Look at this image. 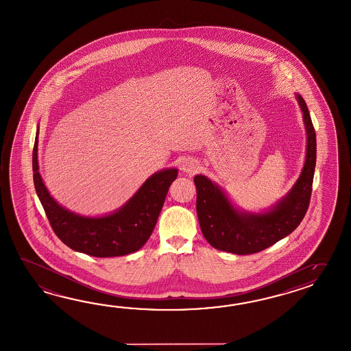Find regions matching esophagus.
<instances>
[{
    "mask_svg": "<svg viewBox=\"0 0 351 351\" xmlns=\"http://www.w3.org/2000/svg\"><path fill=\"white\" fill-rule=\"evenodd\" d=\"M197 169V163L195 160H186L183 163V171H187V173H193Z\"/></svg>",
    "mask_w": 351,
    "mask_h": 351,
    "instance_id": "esophagus-1",
    "label": "esophagus"
}]
</instances>
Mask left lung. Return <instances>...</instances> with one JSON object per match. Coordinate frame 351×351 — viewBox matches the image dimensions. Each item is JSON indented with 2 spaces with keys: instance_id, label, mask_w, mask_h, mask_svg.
Segmentation results:
<instances>
[{
  "instance_id": "8db88e82",
  "label": "left lung",
  "mask_w": 351,
  "mask_h": 351,
  "mask_svg": "<svg viewBox=\"0 0 351 351\" xmlns=\"http://www.w3.org/2000/svg\"><path fill=\"white\" fill-rule=\"evenodd\" d=\"M297 101L307 132L306 162L293 188L269 211L237 210L216 183L201 174L195 177L199 226L204 239L215 249L237 255L258 253L288 237L303 220L310 206L316 167V132L301 95H297Z\"/></svg>"
}]
</instances>
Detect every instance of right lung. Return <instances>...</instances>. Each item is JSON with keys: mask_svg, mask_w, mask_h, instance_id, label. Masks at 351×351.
<instances>
[{"mask_svg": "<svg viewBox=\"0 0 351 351\" xmlns=\"http://www.w3.org/2000/svg\"><path fill=\"white\" fill-rule=\"evenodd\" d=\"M38 135L36 132L33 150L34 186L56 235L75 252L96 258L121 256L143 247L154 230L178 171H156L114 213L84 217L58 204L44 186L38 164Z\"/></svg>", "mask_w": 351, "mask_h": 351, "instance_id": "1", "label": "right lung"}]
</instances>
